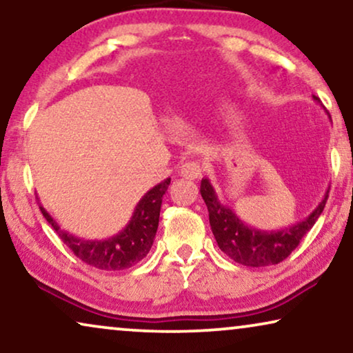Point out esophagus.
I'll list each match as a JSON object with an SVG mask.
<instances>
[{"label":"esophagus","instance_id":"obj_1","mask_svg":"<svg viewBox=\"0 0 353 353\" xmlns=\"http://www.w3.org/2000/svg\"><path fill=\"white\" fill-rule=\"evenodd\" d=\"M180 175L186 180H197L202 176V165L196 161L185 162L180 168Z\"/></svg>","mask_w":353,"mask_h":353}]
</instances>
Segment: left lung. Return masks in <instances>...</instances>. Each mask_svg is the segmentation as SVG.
I'll return each mask as SVG.
<instances>
[{"label":"left lung","instance_id":"obj_1","mask_svg":"<svg viewBox=\"0 0 353 353\" xmlns=\"http://www.w3.org/2000/svg\"><path fill=\"white\" fill-rule=\"evenodd\" d=\"M313 99L320 103L316 96H313ZM327 192L316 209L296 225L284 226L281 230H259L241 220L230 207L221 204L207 178H202L201 181V194L209 210L210 228L216 244L230 259L245 267H268L288 259L321 215Z\"/></svg>","mask_w":353,"mask_h":353}]
</instances>
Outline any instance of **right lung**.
I'll use <instances>...</instances> for the list:
<instances>
[{"label":"right lung","instance_id":"right-lung-1","mask_svg":"<svg viewBox=\"0 0 353 353\" xmlns=\"http://www.w3.org/2000/svg\"><path fill=\"white\" fill-rule=\"evenodd\" d=\"M170 178L163 180L149 190L134 207L132 219L127 226L112 238L108 239H85L61 230L57 221L40 205V210L62 243L69 245L72 252L81 262L99 270H125L133 267L146 257L156 238L159 215H161L162 197L168 190Z\"/></svg>","mask_w":353,"mask_h":353}]
</instances>
